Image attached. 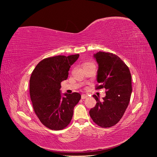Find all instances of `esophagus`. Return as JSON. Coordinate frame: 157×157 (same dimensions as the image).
<instances>
[{"mask_svg": "<svg viewBox=\"0 0 157 157\" xmlns=\"http://www.w3.org/2000/svg\"><path fill=\"white\" fill-rule=\"evenodd\" d=\"M87 98H88V95H86V94H82L81 96V98L82 99H86Z\"/></svg>", "mask_w": 157, "mask_h": 157, "instance_id": "obj_1", "label": "esophagus"}]
</instances>
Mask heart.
I'll return each mask as SVG.
<instances>
[{
  "label": "heart",
  "instance_id": "1",
  "mask_svg": "<svg viewBox=\"0 0 157 157\" xmlns=\"http://www.w3.org/2000/svg\"><path fill=\"white\" fill-rule=\"evenodd\" d=\"M89 63V62H86V63H84L83 64V65H84L85 64H86V63Z\"/></svg>",
  "mask_w": 157,
  "mask_h": 157
}]
</instances>
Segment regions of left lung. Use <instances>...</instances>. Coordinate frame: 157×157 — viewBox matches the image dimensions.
Listing matches in <instances>:
<instances>
[{"label": "left lung", "instance_id": "obj_1", "mask_svg": "<svg viewBox=\"0 0 157 157\" xmlns=\"http://www.w3.org/2000/svg\"><path fill=\"white\" fill-rule=\"evenodd\" d=\"M98 63L96 89L105 88L103 101L94 95L97 101L90 109V116L101 128H110L119 122L130 100L132 91V76L129 68L119 57L99 51L94 54Z\"/></svg>", "mask_w": 157, "mask_h": 157}]
</instances>
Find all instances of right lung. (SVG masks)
Returning <instances> with one entry per match:
<instances>
[{
	"label": "right lung",
	"instance_id": "add662e5",
	"mask_svg": "<svg viewBox=\"0 0 157 157\" xmlns=\"http://www.w3.org/2000/svg\"><path fill=\"white\" fill-rule=\"evenodd\" d=\"M79 54L57 56L40 61L33 71L29 92L33 107L42 124L50 130L67 127L73 115L75 106L81 98L79 93H60L61 82L68 77L69 70Z\"/></svg>",
	"mask_w": 157,
	"mask_h": 157
}]
</instances>
